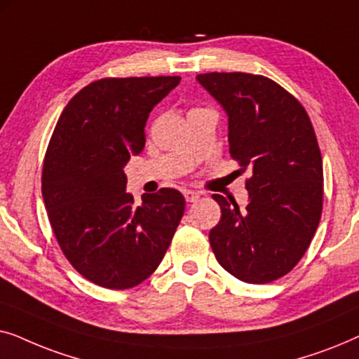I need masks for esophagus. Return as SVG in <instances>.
I'll return each mask as SVG.
<instances>
[{
    "mask_svg": "<svg viewBox=\"0 0 359 359\" xmlns=\"http://www.w3.org/2000/svg\"><path fill=\"white\" fill-rule=\"evenodd\" d=\"M183 194H184L186 203H196V201L199 199V194L194 193V191H191V189H184Z\"/></svg>",
    "mask_w": 359,
    "mask_h": 359,
    "instance_id": "34e87169",
    "label": "esophagus"
}]
</instances>
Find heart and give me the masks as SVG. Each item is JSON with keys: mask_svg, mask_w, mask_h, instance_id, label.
Returning <instances> with one entry per match:
<instances>
[{"mask_svg": "<svg viewBox=\"0 0 359 359\" xmlns=\"http://www.w3.org/2000/svg\"><path fill=\"white\" fill-rule=\"evenodd\" d=\"M201 109H203V107H194V109H191V111H201ZM189 111V112H191Z\"/></svg>", "mask_w": 359, "mask_h": 359, "instance_id": "obj_1", "label": "heart"}]
</instances>
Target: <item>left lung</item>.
I'll return each mask as SVG.
<instances>
[{"label": "left lung", "mask_w": 359, "mask_h": 359, "mask_svg": "<svg viewBox=\"0 0 359 359\" xmlns=\"http://www.w3.org/2000/svg\"><path fill=\"white\" fill-rule=\"evenodd\" d=\"M198 81L229 114L230 156L250 170V203L212 194L219 224L209 232L212 252L240 281L283 278L307 252L323 205V165L316 130L304 106L263 75L201 73Z\"/></svg>", "instance_id": "1"}]
</instances>
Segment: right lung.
I'll return each mask as SVG.
<instances>
[{
  "instance_id": "right-lung-1",
  "label": "right lung",
  "mask_w": 359,
  "mask_h": 359,
  "mask_svg": "<svg viewBox=\"0 0 359 359\" xmlns=\"http://www.w3.org/2000/svg\"><path fill=\"white\" fill-rule=\"evenodd\" d=\"M180 76L101 78L68 101L48 142L42 198L60 250L88 281L130 289L158 268L184 212L180 191L126 193L124 165Z\"/></svg>"
}]
</instances>
